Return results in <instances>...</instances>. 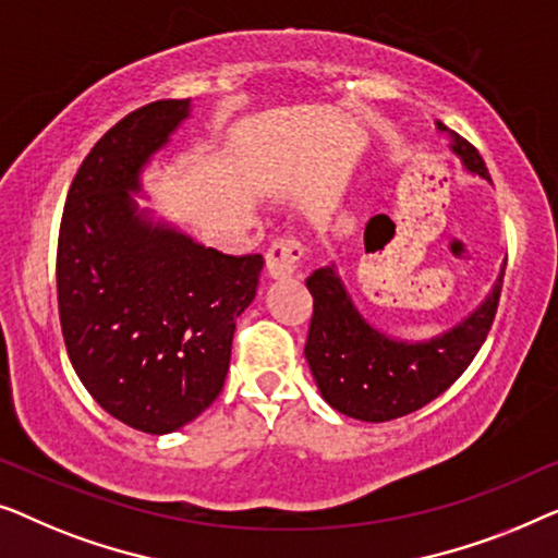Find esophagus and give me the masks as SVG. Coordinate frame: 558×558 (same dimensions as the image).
Here are the masks:
<instances>
[{"mask_svg":"<svg viewBox=\"0 0 558 558\" xmlns=\"http://www.w3.org/2000/svg\"><path fill=\"white\" fill-rule=\"evenodd\" d=\"M301 257H303L301 242L293 238H280L272 242V245L268 247V253H265V270H268V276L272 280L290 278Z\"/></svg>","mask_w":558,"mask_h":558,"instance_id":"1","label":"esophagus"}]
</instances>
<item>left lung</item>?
I'll list each match as a JSON object with an SVG mask.
<instances>
[{"instance_id": "left-lung-1", "label": "left lung", "mask_w": 558, "mask_h": 558, "mask_svg": "<svg viewBox=\"0 0 558 558\" xmlns=\"http://www.w3.org/2000/svg\"><path fill=\"white\" fill-rule=\"evenodd\" d=\"M435 125L450 136V151L462 169L490 182L477 148L445 123ZM504 272L506 263L485 301L452 328L425 341H404L361 316L333 263L313 270L305 280L313 295L305 361L320 397L336 412L361 422H389L433 402L481 351L496 318Z\"/></svg>"}]
</instances>
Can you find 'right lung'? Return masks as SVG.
I'll list each match as a JSON object with an SVG mask.
<instances>
[{"mask_svg": "<svg viewBox=\"0 0 558 558\" xmlns=\"http://www.w3.org/2000/svg\"><path fill=\"white\" fill-rule=\"evenodd\" d=\"M192 116L156 100L113 125L77 169L58 240L65 349L90 397L123 425L167 435L222 391L234 320L253 303L263 255L204 247L138 207L141 174Z\"/></svg>", "mask_w": 558, "mask_h": 558, "instance_id": "add662e5", "label": "right lung"}]
</instances>
